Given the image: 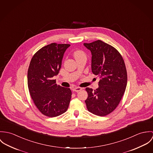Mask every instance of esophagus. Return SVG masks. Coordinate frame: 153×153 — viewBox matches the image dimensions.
Wrapping results in <instances>:
<instances>
[{
  "mask_svg": "<svg viewBox=\"0 0 153 153\" xmlns=\"http://www.w3.org/2000/svg\"><path fill=\"white\" fill-rule=\"evenodd\" d=\"M82 90V88L79 87H73V90L76 92H79Z\"/></svg>",
  "mask_w": 153,
  "mask_h": 153,
  "instance_id": "1",
  "label": "esophagus"
}]
</instances>
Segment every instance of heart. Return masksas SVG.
<instances>
[{
	"mask_svg": "<svg viewBox=\"0 0 153 153\" xmlns=\"http://www.w3.org/2000/svg\"><path fill=\"white\" fill-rule=\"evenodd\" d=\"M85 54V53L82 51H76L74 52V56L75 57V58H77L80 56H82V55H84Z\"/></svg>",
	"mask_w": 153,
	"mask_h": 153,
	"instance_id": "obj_1",
	"label": "heart"
}]
</instances>
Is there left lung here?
Wrapping results in <instances>:
<instances>
[{
    "label": "left lung",
    "mask_w": 153,
    "mask_h": 153,
    "mask_svg": "<svg viewBox=\"0 0 153 153\" xmlns=\"http://www.w3.org/2000/svg\"><path fill=\"white\" fill-rule=\"evenodd\" d=\"M84 45L91 52L92 72L100 79L97 89L85 88L88 97L85 102L88 111L105 116L116 109L125 92L127 82L126 65L119 51L102 40Z\"/></svg>",
    "instance_id": "8db88e82"
}]
</instances>
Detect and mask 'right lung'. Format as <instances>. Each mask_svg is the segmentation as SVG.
<instances>
[{
    "instance_id": "obj_1",
    "label": "right lung",
    "mask_w": 153,
    "mask_h": 153,
    "mask_svg": "<svg viewBox=\"0 0 153 153\" xmlns=\"http://www.w3.org/2000/svg\"><path fill=\"white\" fill-rule=\"evenodd\" d=\"M70 46L52 43L43 47L33 55L28 68L30 96L39 110L48 117L59 116L68 108L71 91L57 85L53 77L58 74L63 54Z\"/></svg>"
}]
</instances>
